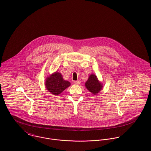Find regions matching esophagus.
Here are the masks:
<instances>
[{"label": "esophagus", "instance_id": "1", "mask_svg": "<svg viewBox=\"0 0 151 151\" xmlns=\"http://www.w3.org/2000/svg\"><path fill=\"white\" fill-rule=\"evenodd\" d=\"M80 83H81V81H80V80H77V81H74V84H80Z\"/></svg>", "mask_w": 151, "mask_h": 151}]
</instances>
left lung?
I'll use <instances>...</instances> for the list:
<instances>
[{
	"label": "left lung",
	"instance_id": "8db88e82",
	"mask_svg": "<svg viewBox=\"0 0 151 151\" xmlns=\"http://www.w3.org/2000/svg\"><path fill=\"white\" fill-rule=\"evenodd\" d=\"M85 86L86 89L94 95L99 93L103 88L102 83L98 80L97 77L94 74H92L89 76Z\"/></svg>",
	"mask_w": 151,
	"mask_h": 151
}]
</instances>
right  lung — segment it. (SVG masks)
I'll return each instance as SVG.
<instances>
[{
  "label": "right lung",
  "instance_id": "1",
  "mask_svg": "<svg viewBox=\"0 0 151 151\" xmlns=\"http://www.w3.org/2000/svg\"><path fill=\"white\" fill-rule=\"evenodd\" d=\"M70 85V83L65 80L59 72L53 73L47 77L45 81L46 88L54 95H59Z\"/></svg>",
  "mask_w": 151,
  "mask_h": 151
}]
</instances>
